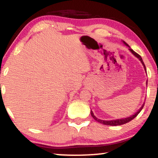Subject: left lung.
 Segmentation results:
<instances>
[{
	"instance_id": "obj_1",
	"label": "left lung",
	"mask_w": 158,
	"mask_h": 158,
	"mask_svg": "<svg viewBox=\"0 0 158 158\" xmlns=\"http://www.w3.org/2000/svg\"><path fill=\"white\" fill-rule=\"evenodd\" d=\"M122 42L124 43V45H126L127 47H129V50L132 53L133 55H135L136 57H137V58H138V59H139V61L141 62V63L142 64V65H143L144 70H145V72H146V68H145V65H144V62H143V60H142V59L141 56L138 55L137 53H136L133 50V49H131L130 48V47H129V45L127 44V43L124 42V41H122ZM146 73H147V72H146ZM146 84H147V85H148V81L146 82ZM144 105V103H143V104L142 105V106L140 107V109H139V110H138V111H137V112H136V113H135V114H133V115H131V116H128V117H127V118H117V119H113V120H102V119H100V118H97L96 116L94 115V112H93V111H91V110H90V114H91L92 117L94 118L95 120L97 121V122H99V123H101V124H105V125H109V126H119V125H122V124H126V123H128L129 122H130V121L132 120L133 118H135L136 117V116H137L138 115V114H139V112L142 111V109H143Z\"/></svg>"
}]
</instances>
